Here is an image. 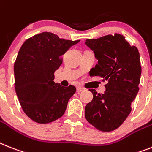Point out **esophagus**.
<instances>
[{
	"mask_svg": "<svg viewBox=\"0 0 152 152\" xmlns=\"http://www.w3.org/2000/svg\"><path fill=\"white\" fill-rule=\"evenodd\" d=\"M84 91V88H82L81 87H77V93H80V92H81V91Z\"/></svg>",
	"mask_w": 152,
	"mask_h": 152,
	"instance_id": "esophagus-1",
	"label": "esophagus"
}]
</instances>
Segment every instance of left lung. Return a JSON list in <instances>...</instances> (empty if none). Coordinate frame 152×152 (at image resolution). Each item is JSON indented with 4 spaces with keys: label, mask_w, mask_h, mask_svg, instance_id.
Returning <instances> with one entry per match:
<instances>
[{
    "label": "left lung",
    "mask_w": 152,
    "mask_h": 152,
    "mask_svg": "<svg viewBox=\"0 0 152 152\" xmlns=\"http://www.w3.org/2000/svg\"><path fill=\"white\" fill-rule=\"evenodd\" d=\"M85 44L98 60L91 76H100L108 81L103 94L90 90L93 99L85 106V118L98 130L112 131L128 116L139 91L140 54L136 46H130L124 36L117 33L87 39Z\"/></svg>",
    "instance_id": "left-lung-1"
}]
</instances>
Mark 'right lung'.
<instances>
[{
    "mask_svg": "<svg viewBox=\"0 0 152 152\" xmlns=\"http://www.w3.org/2000/svg\"><path fill=\"white\" fill-rule=\"evenodd\" d=\"M79 41L44 32L28 39L19 50L14 66L16 95L24 113L35 122L48 124L64 113L76 88L55 83L54 72L62 64L61 56Z\"/></svg>",
    "mask_w": 152,
    "mask_h": 152,
    "instance_id": "obj_1",
    "label": "right lung"
}]
</instances>
